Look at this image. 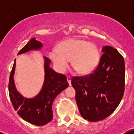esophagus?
<instances>
[{"instance_id": "1", "label": "esophagus", "mask_w": 134, "mask_h": 134, "mask_svg": "<svg viewBox=\"0 0 134 134\" xmlns=\"http://www.w3.org/2000/svg\"><path fill=\"white\" fill-rule=\"evenodd\" d=\"M67 82H69V86H71L72 84H71V78H70V77H69V76L67 77Z\"/></svg>"}]
</instances>
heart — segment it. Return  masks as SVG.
Instances as JSON below:
<instances>
[{
    "mask_svg": "<svg viewBox=\"0 0 134 134\" xmlns=\"http://www.w3.org/2000/svg\"><path fill=\"white\" fill-rule=\"evenodd\" d=\"M49 57L57 69L64 72L71 65L80 75L90 74L97 68L100 60V53L96 44L81 38H72L58 44Z\"/></svg>",
    "mask_w": 134,
    "mask_h": 134,
    "instance_id": "1",
    "label": "heart"
}]
</instances>
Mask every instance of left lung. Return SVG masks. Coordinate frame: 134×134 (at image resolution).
<instances>
[{
  "label": "left lung",
  "instance_id": "obj_1",
  "mask_svg": "<svg viewBox=\"0 0 134 134\" xmlns=\"http://www.w3.org/2000/svg\"><path fill=\"white\" fill-rule=\"evenodd\" d=\"M101 52L103 55L93 73L71 80L80 113L90 121H100L110 116L124 93V57L110 46H104Z\"/></svg>",
  "mask_w": 134,
  "mask_h": 134
}]
</instances>
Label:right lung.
<instances>
[{
  "mask_svg": "<svg viewBox=\"0 0 134 134\" xmlns=\"http://www.w3.org/2000/svg\"><path fill=\"white\" fill-rule=\"evenodd\" d=\"M40 41L33 38L18 52V55L30 51H39L43 48ZM44 81L42 87L36 96L26 98L17 90L14 76L16 60L10 74L9 93L14 108L18 114L27 122L41 126L50 122L53 118L52 104L57 96L69 86L67 77L58 74L50 67L51 60L43 56Z\"/></svg>",
  "mask_w": 134,
  "mask_h": 134,
  "instance_id": "1",
  "label": "right lung"
}]
</instances>
